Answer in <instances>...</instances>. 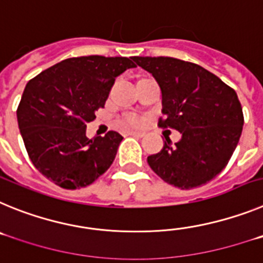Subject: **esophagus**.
<instances>
[{"label": "esophagus", "instance_id": "obj_1", "mask_svg": "<svg viewBox=\"0 0 263 263\" xmlns=\"http://www.w3.org/2000/svg\"><path fill=\"white\" fill-rule=\"evenodd\" d=\"M127 134H129V136L139 137V138L145 136V133H143V132H137V130H132V132H127Z\"/></svg>", "mask_w": 263, "mask_h": 263}]
</instances>
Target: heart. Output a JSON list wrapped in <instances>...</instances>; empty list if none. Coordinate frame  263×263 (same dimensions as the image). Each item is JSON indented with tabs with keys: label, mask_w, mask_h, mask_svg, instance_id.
<instances>
[{
	"label": "heart",
	"mask_w": 263,
	"mask_h": 263,
	"mask_svg": "<svg viewBox=\"0 0 263 263\" xmlns=\"http://www.w3.org/2000/svg\"><path fill=\"white\" fill-rule=\"evenodd\" d=\"M121 125H122V126H127V127L139 126V125H142V118L137 115H130L122 120Z\"/></svg>",
	"instance_id": "obj_1"
}]
</instances>
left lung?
Instances as JSON below:
<instances>
[{"label":"left lung","instance_id":"left-lung-1","mask_svg":"<svg viewBox=\"0 0 263 263\" xmlns=\"http://www.w3.org/2000/svg\"><path fill=\"white\" fill-rule=\"evenodd\" d=\"M162 92L159 125L180 132L174 143L147 157L164 182L182 190L199 187L221 173L236 150L243 126L240 100L212 72L175 58L134 57Z\"/></svg>","mask_w":263,"mask_h":263}]
</instances>
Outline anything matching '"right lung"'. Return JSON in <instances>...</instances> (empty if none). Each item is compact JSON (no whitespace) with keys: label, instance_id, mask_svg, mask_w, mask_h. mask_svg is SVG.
<instances>
[{"label":"right lung","instance_id":"obj_1","mask_svg":"<svg viewBox=\"0 0 263 263\" xmlns=\"http://www.w3.org/2000/svg\"><path fill=\"white\" fill-rule=\"evenodd\" d=\"M136 64L127 58H71L29 81L17 109L18 127L32 164L67 190L87 187L115 160L124 137L109 132L88 139L87 122L104 108L117 76Z\"/></svg>","mask_w":263,"mask_h":263}]
</instances>
